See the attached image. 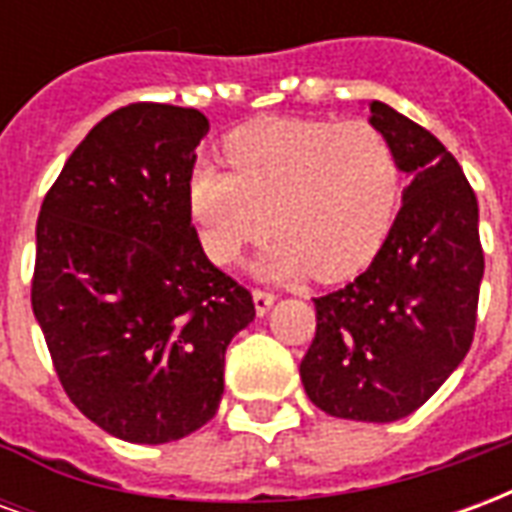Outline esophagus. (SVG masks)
<instances>
[{
  "label": "esophagus",
  "mask_w": 512,
  "mask_h": 512,
  "mask_svg": "<svg viewBox=\"0 0 512 512\" xmlns=\"http://www.w3.org/2000/svg\"><path fill=\"white\" fill-rule=\"evenodd\" d=\"M252 299H255L257 315H266V312L271 310V304L277 301V293H271V290H263V288H255L252 290Z\"/></svg>",
  "instance_id": "1"
}]
</instances>
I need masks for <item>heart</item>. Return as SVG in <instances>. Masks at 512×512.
Wrapping results in <instances>:
<instances>
[{
	"label": "heart",
	"mask_w": 512,
	"mask_h": 512,
	"mask_svg": "<svg viewBox=\"0 0 512 512\" xmlns=\"http://www.w3.org/2000/svg\"><path fill=\"white\" fill-rule=\"evenodd\" d=\"M233 172L197 164L186 202L202 249L233 266L271 227L277 244L260 260L266 277L345 279L384 244L400 194L389 136L367 120L271 117L224 142Z\"/></svg>",
	"instance_id": "obj_1"
}]
</instances>
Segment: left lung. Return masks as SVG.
<instances>
[{
  "label": "left lung",
  "mask_w": 512,
  "mask_h": 512,
  "mask_svg": "<svg viewBox=\"0 0 512 512\" xmlns=\"http://www.w3.org/2000/svg\"><path fill=\"white\" fill-rule=\"evenodd\" d=\"M370 115L411 183L365 274L315 299V337L299 370L326 414L395 422L469 354L485 257L477 197L455 156L392 106L373 101Z\"/></svg>",
  "instance_id": "left-lung-1"
}]
</instances>
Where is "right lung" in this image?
Masks as SVG:
<instances>
[{"instance_id": "1", "label": "right lung", "mask_w": 512, "mask_h": 512, "mask_svg": "<svg viewBox=\"0 0 512 512\" xmlns=\"http://www.w3.org/2000/svg\"><path fill=\"white\" fill-rule=\"evenodd\" d=\"M208 117L120 106L84 136L43 197L32 310L65 395L117 439L164 444L216 414L224 351L252 293L213 266L186 183Z\"/></svg>"}]
</instances>
